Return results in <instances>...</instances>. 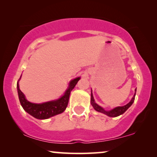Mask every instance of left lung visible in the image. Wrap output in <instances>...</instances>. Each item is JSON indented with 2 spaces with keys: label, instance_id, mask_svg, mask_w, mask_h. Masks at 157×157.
Segmentation results:
<instances>
[{
  "label": "left lung",
  "instance_id": "left-lung-1",
  "mask_svg": "<svg viewBox=\"0 0 157 157\" xmlns=\"http://www.w3.org/2000/svg\"><path fill=\"white\" fill-rule=\"evenodd\" d=\"M136 90H137V88L135 90V92L134 96H133L132 99L130 100V101L128 103V104L123 106L116 107V108L110 110V111H106V110L103 109L101 106H100L99 105H98L97 103L95 102L94 99V97H93V94H92V92H91V104H92L93 108L98 112L104 113L105 115L108 116L109 117H117L120 115H122L123 113H125V112L131 106V105L133 104V102L135 101V94H136Z\"/></svg>",
  "mask_w": 157,
  "mask_h": 157
}]
</instances>
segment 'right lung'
I'll list each match as a JSON object with an SVG mask.
<instances>
[{
    "label": "right lung",
    "mask_w": 157,
    "mask_h": 157,
    "mask_svg": "<svg viewBox=\"0 0 157 157\" xmlns=\"http://www.w3.org/2000/svg\"><path fill=\"white\" fill-rule=\"evenodd\" d=\"M20 79L21 77L17 81V88L21 106H22L25 111L29 113V115L34 117L35 118L44 120V119H48L51 118V117L62 113L65 111L67 106V104H68L69 97L71 91L73 90L75 86L77 85L78 82L80 79V77L72 79L70 82L68 87H67L66 91L65 92L64 94L62 97H60L59 99L41 103V104L32 103L28 101L25 98V94L20 90V86H19V81H20Z\"/></svg>",
    "instance_id": "1"
}]
</instances>
